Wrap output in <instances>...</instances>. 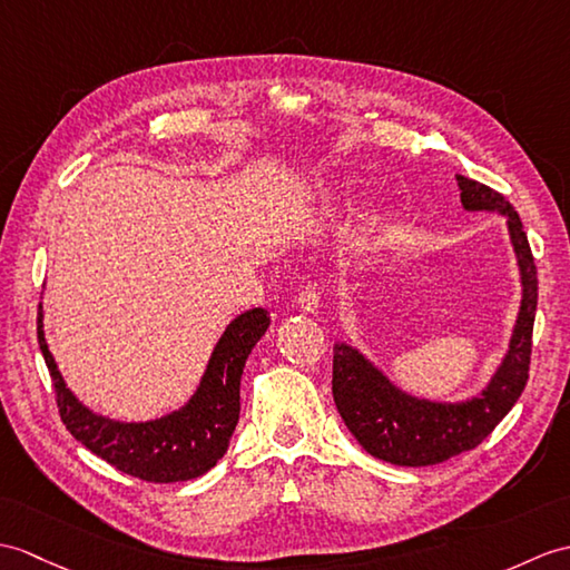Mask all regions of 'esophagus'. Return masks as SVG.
<instances>
[{
	"label": "esophagus",
	"instance_id": "34e87169",
	"mask_svg": "<svg viewBox=\"0 0 570 570\" xmlns=\"http://www.w3.org/2000/svg\"><path fill=\"white\" fill-rule=\"evenodd\" d=\"M296 303H298V308H301V311L315 313L317 308H321V288H317L315 284H308V286L303 288L301 294H298Z\"/></svg>",
	"mask_w": 570,
	"mask_h": 570
}]
</instances>
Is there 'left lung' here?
I'll use <instances>...</instances> for the list:
<instances>
[{
  "mask_svg": "<svg viewBox=\"0 0 570 570\" xmlns=\"http://www.w3.org/2000/svg\"><path fill=\"white\" fill-rule=\"evenodd\" d=\"M461 206L498 210L508 218V233L518 255L522 303L505 360L491 383L461 403H436L407 395L389 376L345 342L333 356V399L342 420L368 454L395 466H432L479 446L518 403L529 379L532 330L537 315V267L518 210L485 184L456 175Z\"/></svg>",
  "mask_w": 570,
  "mask_h": 570,
  "instance_id": "obj_1",
  "label": "left lung"
}]
</instances>
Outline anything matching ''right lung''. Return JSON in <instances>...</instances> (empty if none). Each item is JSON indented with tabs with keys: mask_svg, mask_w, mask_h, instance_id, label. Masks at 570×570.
Instances as JSON below:
<instances>
[{
	"mask_svg": "<svg viewBox=\"0 0 570 570\" xmlns=\"http://www.w3.org/2000/svg\"><path fill=\"white\" fill-rule=\"evenodd\" d=\"M264 308L245 311L225 327L191 401L165 417L121 422L91 413L65 386L43 335V303H38V345L56 386L60 420L77 442L134 479L177 483L198 479L218 464L240 417V379L249 352L267 333Z\"/></svg>",
	"mask_w": 570,
	"mask_h": 570,
	"instance_id": "add662e5",
	"label": "right lung"
}]
</instances>
